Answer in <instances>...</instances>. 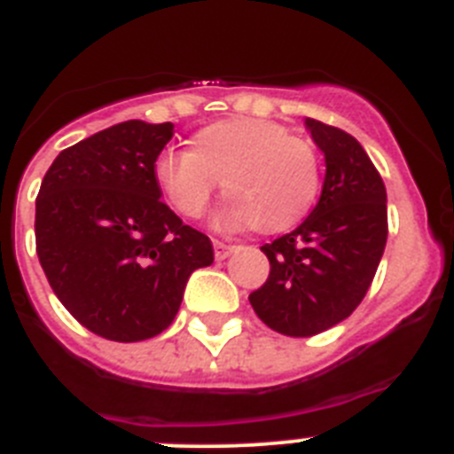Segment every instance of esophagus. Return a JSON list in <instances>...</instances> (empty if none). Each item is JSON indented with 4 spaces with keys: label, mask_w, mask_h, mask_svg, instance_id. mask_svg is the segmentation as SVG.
I'll use <instances>...</instances> for the list:
<instances>
[{
    "label": "esophagus",
    "mask_w": 454,
    "mask_h": 454,
    "mask_svg": "<svg viewBox=\"0 0 454 454\" xmlns=\"http://www.w3.org/2000/svg\"><path fill=\"white\" fill-rule=\"evenodd\" d=\"M214 252H215V259L223 262V259H227V256L234 252V246H227V243H223V240H214Z\"/></svg>",
    "instance_id": "esophagus-1"
}]
</instances>
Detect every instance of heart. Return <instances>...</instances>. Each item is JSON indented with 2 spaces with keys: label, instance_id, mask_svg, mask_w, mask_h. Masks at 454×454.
Wrapping results in <instances>:
<instances>
[{
  "label": "heart",
  "instance_id": "b5f03b06",
  "mask_svg": "<svg viewBox=\"0 0 454 454\" xmlns=\"http://www.w3.org/2000/svg\"><path fill=\"white\" fill-rule=\"evenodd\" d=\"M156 186L184 218H202L215 188L230 198L220 230L279 234L307 218L320 191L318 154L307 140L266 120H223L192 136L191 150L163 152Z\"/></svg>",
  "mask_w": 454,
  "mask_h": 454
}]
</instances>
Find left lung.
<instances>
[{"mask_svg":"<svg viewBox=\"0 0 454 454\" xmlns=\"http://www.w3.org/2000/svg\"><path fill=\"white\" fill-rule=\"evenodd\" d=\"M325 182L300 227L262 247L270 275L250 293L256 316L286 336L330 330L359 307L387 246V188L355 136L307 118Z\"/></svg>","mask_w":454,"mask_h":454,"instance_id":"left-lung-1","label":"left lung"}]
</instances>
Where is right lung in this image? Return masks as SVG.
<instances>
[{"instance_id": "add662e5", "label": "right lung", "mask_w": 454, "mask_h": 454, "mask_svg": "<svg viewBox=\"0 0 454 454\" xmlns=\"http://www.w3.org/2000/svg\"><path fill=\"white\" fill-rule=\"evenodd\" d=\"M175 124L127 120L56 156L35 200V252L56 298L86 330L120 343L161 334L188 277L214 263L208 236L156 186Z\"/></svg>"}]
</instances>
